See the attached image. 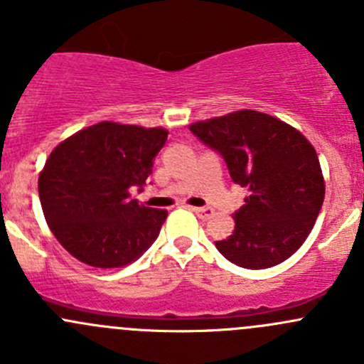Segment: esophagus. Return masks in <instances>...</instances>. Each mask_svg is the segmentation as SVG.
Returning a JSON list of instances; mask_svg holds the SVG:
<instances>
[{
	"mask_svg": "<svg viewBox=\"0 0 364 364\" xmlns=\"http://www.w3.org/2000/svg\"><path fill=\"white\" fill-rule=\"evenodd\" d=\"M192 211L196 213L197 216H200L203 220H208L209 216L213 215V209L211 208H192Z\"/></svg>",
	"mask_w": 364,
	"mask_h": 364,
	"instance_id": "1",
	"label": "esophagus"
}]
</instances>
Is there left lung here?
<instances>
[{"label": "left lung", "mask_w": 364, "mask_h": 364, "mask_svg": "<svg viewBox=\"0 0 364 364\" xmlns=\"http://www.w3.org/2000/svg\"><path fill=\"white\" fill-rule=\"evenodd\" d=\"M215 149L230 179L248 190L234 213L232 236L218 252L247 269L284 262L308 237L324 203V178L314 146L291 124L257 111H237L190 124Z\"/></svg>", "instance_id": "8db88e82"}]
</instances>
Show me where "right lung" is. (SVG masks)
Masks as SVG:
<instances>
[{
	"instance_id": "right-lung-1",
	"label": "right lung",
	"mask_w": 364,
	"mask_h": 364,
	"mask_svg": "<svg viewBox=\"0 0 364 364\" xmlns=\"http://www.w3.org/2000/svg\"><path fill=\"white\" fill-rule=\"evenodd\" d=\"M168 132L112 121L87 127L54 148L38 178L47 225L70 255L93 267H123L159 237L165 209L141 205Z\"/></svg>"
}]
</instances>
